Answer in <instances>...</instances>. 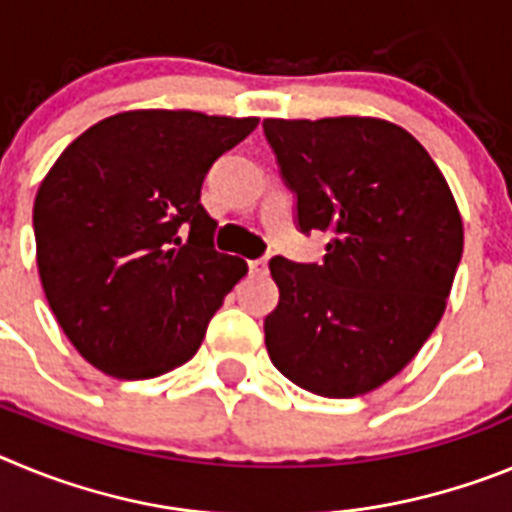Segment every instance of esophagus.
I'll return each mask as SVG.
<instances>
[{
	"label": "esophagus",
	"instance_id": "1",
	"mask_svg": "<svg viewBox=\"0 0 512 512\" xmlns=\"http://www.w3.org/2000/svg\"><path fill=\"white\" fill-rule=\"evenodd\" d=\"M248 269H251V274H266V259L248 261Z\"/></svg>",
	"mask_w": 512,
	"mask_h": 512
}]
</instances>
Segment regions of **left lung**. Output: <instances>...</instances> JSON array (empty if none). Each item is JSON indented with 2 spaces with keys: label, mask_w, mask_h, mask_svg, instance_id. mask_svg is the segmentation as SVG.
<instances>
[{
  "label": "left lung",
  "mask_w": 512,
  "mask_h": 512,
  "mask_svg": "<svg viewBox=\"0 0 512 512\" xmlns=\"http://www.w3.org/2000/svg\"><path fill=\"white\" fill-rule=\"evenodd\" d=\"M264 133L300 228L333 233L320 266L269 261V359L312 395H366L415 359L446 310L464 251L454 194L418 140L382 117H269Z\"/></svg>",
  "instance_id": "obj_1"
}]
</instances>
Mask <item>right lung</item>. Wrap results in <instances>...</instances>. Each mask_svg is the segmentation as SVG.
Here are the masks:
<instances>
[{
    "mask_svg": "<svg viewBox=\"0 0 512 512\" xmlns=\"http://www.w3.org/2000/svg\"><path fill=\"white\" fill-rule=\"evenodd\" d=\"M259 117L130 110L79 135L40 182L35 259L45 300L99 372L151 379L187 364L248 264L212 248L200 202L217 156Z\"/></svg>",
    "mask_w": 512,
    "mask_h": 512,
    "instance_id": "obj_1",
    "label": "right lung"
}]
</instances>
